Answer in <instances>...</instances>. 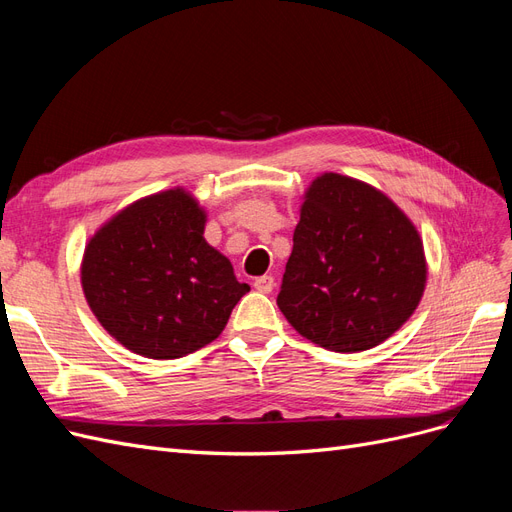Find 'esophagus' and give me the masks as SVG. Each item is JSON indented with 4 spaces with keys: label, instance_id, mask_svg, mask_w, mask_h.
<instances>
[{
    "label": "esophagus",
    "instance_id": "1",
    "mask_svg": "<svg viewBox=\"0 0 512 512\" xmlns=\"http://www.w3.org/2000/svg\"><path fill=\"white\" fill-rule=\"evenodd\" d=\"M273 286H275V280L271 275H260V277H256V282H254V288L262 294H269L273 290Z\"/></svg>",
    "mask_w": 512,
    "mask_h": 512
}]
</instances>
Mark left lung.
Instances as JSON below:
<instances>
[{
  "label": "left lung",
  "instance_id": "1",
  "mask_svg": "<svg viewBox=\"0 0 512 512\" xmlns=\"http://www.w3.org/2000/svg\"><path fill=\"white\" fill-rule=\"evenodd\" d=\"M425 280L406 213L363 181L324 173L305 192L277 307L309 342L361 352L412 316Z\"/></svg>",
  "mask_w": 512,
  "mask_h": 512
}]
</instances>
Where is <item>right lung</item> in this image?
Masks as SVG:
<instances>
[{
  "label": "right lung",
  "mask_w": 512,
  "mask_h": 512,
  "mask_svg": "<svg viewBox=\"0 0 512 512\" xmlns=\"http://www.w3.org/2000/svg\"><path fill=\"white\" fill-rule=\"evenodd\" d=\"M207 215L181 188L136 200L85 247L81 284L102 327L149 359L211 344L250 286L205 241Z\"/></svg>",
  "instance_id": "right-lung-1"
}]
</instances>
